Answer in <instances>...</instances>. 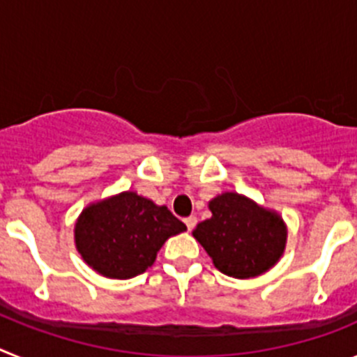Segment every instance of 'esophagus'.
<instances>
[{
    "label": "esophagus",
    "instance_id": "esophagus-1",
    "mask_svg": "<svg viewBox=\"0 0 357 357\" xmlns=\"http://www.w3.org/2000/svg\"><path fill=\"white\" fill-rule=\"evenodd\" d=\"M184 222H185V227H188V230H193L195 227H197V216L185 218Z\"/></svg>",
    "mask_w": 357,
    "mask_h": 357
}]
</instances>
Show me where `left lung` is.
Instances as JSON below:
<instances>
[{
  "mask_svg": "<svg viewBox=\"0 0 357 357\" xmlns=\"http://www.w3.org/2000/svg\"><path fill=\"white\" fill-rule=\"evenodd\" d=\"M209 211L213 216L198 223L193 238L220 272L252 279L279 263L286 250L288 227L277 211L234 191L216 195Z\"/></svg>",
  "mask_w": 357,
  "mask_h": 357,
  "instance_id": "8db88e82",
  "label": "left lung"
}]
</instances>
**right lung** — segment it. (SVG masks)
Wrapping results in <instances>:
<instances>
[{
    "label": "right lung",
    "instance_id": "right-lung-1",
    "mask_svg": "<svg viewBox=\"0 0 357 357\" xmlns=\"http://www.w3.org/2000/svg\"><path fill=\"white\" fill-rule=\"evenodd\" d=\"M185 225L135 191L89 204L75 223V247L84 263L107 279H132L155 263L166 239Z\"/></svg>",
    "mask_w": 357,
    "mask_h": 357
}]
</instances>
